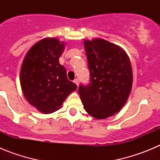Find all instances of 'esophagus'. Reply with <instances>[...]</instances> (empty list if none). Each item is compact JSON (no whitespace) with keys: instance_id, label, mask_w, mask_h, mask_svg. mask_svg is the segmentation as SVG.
Returning a JSON list of instances; mask_svg holds the SVG:
<instances>
[{"instance_id":"esophagus-1","label":"esophagus","mask_w":160,"mask_h":160,"mask_svg":"<svg viewBox=\"0 0 160 160\" xmlns=\"http://www.w3.org/2000/svg\"><path fill=\"white\" fill-rule=\"evenodd\" d=\"M73 82L75 83L77 86H78V79H74V80H73Z\"/></svg>"}]
</instances>
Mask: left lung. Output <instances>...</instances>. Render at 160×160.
Returning a JSON list of instances; mask_svg holds the SVG:
<instances>
[{"label":"left lung","mask_w":160,"mask_h":160,"mask_svg":"<svg viewBox=\"0 0 160 160\" xmlns=\"http://www.w3.org/2000/svg\"><path fill=\"white\" fill-rule=\"evenodd\" d=\"M90 83L78 93L85 110L96 119L113 116L123 107L132 88L131 61L122 48L101 38L84 40Z\"/></svg>","instance_id":"1"}]
</instances>
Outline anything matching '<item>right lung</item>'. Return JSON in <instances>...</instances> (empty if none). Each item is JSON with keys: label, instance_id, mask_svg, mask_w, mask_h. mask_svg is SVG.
<instances>
[{"label": "right lung", "instance_id": "obj_1", "mask_svg": "<svg viewBox=\"0 0 160 160\" xmlns=\"http://www.w3.org/2000/svg\"><path fill=\"white\" fill-rule=\"evenodd\" d=\"M65 47V42L58 38H44L29 49L22 62L20 73L22 92L29 104L43 114L59 110L68 95L77 89L59 63Z\"/></svg>", "mask_w": 160, "mask_h": 160}]
</instances>
